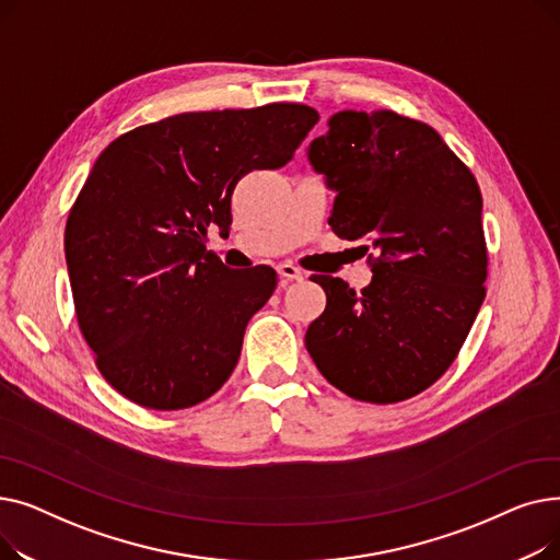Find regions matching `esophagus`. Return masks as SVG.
Wrapping results in <instances>:
<instances>
[{"mask_svg": "<svg viewBox=\"0 0 560 560\" xmlns=\"http://www.w3.org/2000/svg\"><path fill=\"white\" fill-rule=\"evenodd\" d=\"M277 272H279L281 279H288V281L304 279V272L298 268V265H292V262H279L277 265Z\"/></svg>", "mask_w": 560, "mask_h": 560, "instance_id": "obj_1", "label": "esophagus"}]
</instances>
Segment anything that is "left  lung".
Masks as SVG:
<instances>
[{
  "mask_svg": "<svg viewBox=\"0 0 560 560\" xmlns=\"http://www.w3.org/2000/svg\"><path fill=\"white\" fill-rule=\"evenodd\" d=\"M308 159L338 192L331 231L359 241L372 270L361 292L311 277L327 308L306 331L308 354L351 399L416 397L450 370L486 300L475 174L433 127L386 108L336 113Z\"/></svg>",
  "mask_w": 560,
  "mask_h": 560,
  "instance_id": "left-lung-1",
  "label": "left lung"
}]
</instances>
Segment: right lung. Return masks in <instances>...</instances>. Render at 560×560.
<instances>
[{"label":"right lung","instance_id":"right-lung-1","mask_svg":"<svg viewBox=\"0 0 560 560\" xmlns=\"http://www.w3.org/2000/svg\"><path fill=\"white\" fill-rule=\"evenodd\" d=\"M317 120L283 102L179 113L100 154L66 222V260L81 336L122 397L182 410L224 386L277 272L229 270L206 229L226 231L235 184L285 165Z\"/></svg>","mask_w":560,"mask_h":560}]
</instances>
